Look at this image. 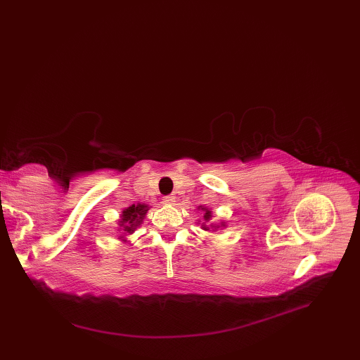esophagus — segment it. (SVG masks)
Instances as JSON below:
<instances>
[{
  "instance_id": "esophagus-1",
  "label": "esophagus",
  "mask_w": 360,
  "mask_h": 360,
  "mask_svg": "<svg viewBox=\"0 0 360 360\" xmlns=\"http://www.w3.org/2000/svg\"><path fill=\"white\" fill-rule=\"evenodd\" d=\"M175 197L174 195H166V197H163V201L166 202V204H174L175 202Z\"/></svg>"
}]
</instances>
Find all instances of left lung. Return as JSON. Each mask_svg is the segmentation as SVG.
I'll list each match as a JSON object with an SVG mask.
<instances>
[{"label": "left lung", "instance_id": "8db88e82", "mask_svg": "<svg viewBox=\"0 0 360 360\" xmlns=\"http://www.w3.org/2000/svg\"><path fill=\"white\" fill-rule=\"evenodd\" d=\"M200 207H201V210L204 212V220H205V221H210V219L213 217V213H212L209 209H205V207H202V205H200ZM205 221H202V224H201V226H202V229H204V231H210V228H209V226L205 224ZM221 226H223V224H221ZM212 228L216 231V229H217V226L212 224Z\"/></svg>", "mask_w": 360, "mask_h": 360}]
</instances>
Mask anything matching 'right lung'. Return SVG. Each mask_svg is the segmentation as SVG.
I'll list each match as a JSON object with an SVG mask.
<instances>
[{"mask_svg": "<svg viewBox=\"0 0 360 360\" xmlns=\"http://www.w3.org/2000/svg\"><path fill=\"white\" fill-rule=\"evenodd\" d=\"M148 209H150V207L147 204H140V202L132 204V205L128 207V209H125L121 214V219L118 220L120 228L124 233L120 238H124L127 235L134 233V231L143 223V219L147 214Z\"/></svg>", "mask_w": 360, "mask_h": 360, "instance_id": "right-lung-1", "label": "right lung"}]
</instances>
